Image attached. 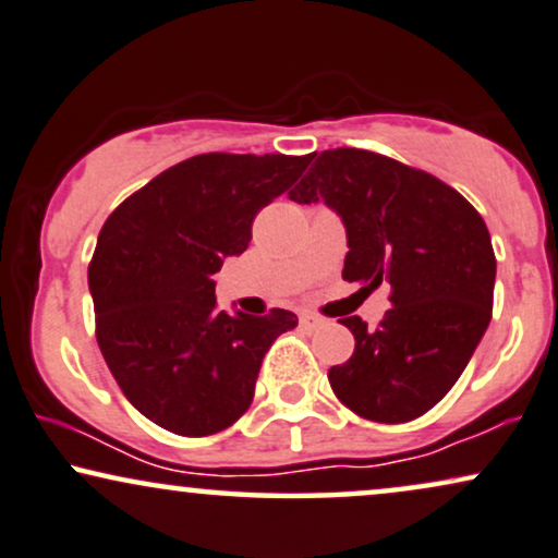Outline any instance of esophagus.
<instances>
[{
  "label": "esophagus",
  "mask_w": 558,
  "mask_h": 558,
  "mask_svg": "<svg viewBox=\"0 0 558 558\" xmlns=\"http://www.w3.org/2000/svg\"><path fill=\"white\" fill-rule=\"evenodd\" d=\"M324 324L322 316H314V314H301V327L306 329H319Z\"/></svg>",
  "instance_id": "esophagus-1"
}]
</instances>
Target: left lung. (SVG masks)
Returning a JSON list of instances; mask_svg holds the SVG:
<instances>
[{
	"instance_id": "1",
	"label": "left lung",
	"mask_w": 558,
	"mask_h": 558,
	"mask_svg": "<svg viewBox=\"0 0 558 558\" xmlns=\"http://www.w3.org/2000/svg\"><path fill=\"white\" fill-rule=\"evenodd\" d=\"M295 203H324L348 234L344 280L391 286L378 329L355 335L348 363L331 365V391L373 422H409L433 409L466 368L492 319L497 259L484 218L433 174L363 149L322 151Z\"/></svg>"
}]
</instances>
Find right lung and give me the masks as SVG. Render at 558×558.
Instances as JSON below:
<instances>
[{
    "mask_svg": "<svg viewBox=\"0 0 558 558\" xmlns=\"http://www.w3.org/2000/svg\"><path fill=\"white\" fill-rule=\"evenodd\" d=\"M312 161L201 154L112 210L89 263L97 344L125 399L169 433L203 437L242 417L265 352L299 319L216 306L210 275L250 246L252 221Z\"/></svg>",
    "mask_w": 558,
    "mask_h": 558,
    "instance_id": "obj_1",
    "label": "right lung"
}]
</instances>
